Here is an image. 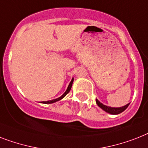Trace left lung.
I'll return each instance as SVG.
<instances>
[{"label": "left lung", "instance_id": "1", "mask_svg": "<svg viewBox=\"0 0 148 148\" xmlns=\"http://www.w3.org/2000/svg\"><path fill=\"white\" fill-rule=\"evenodd\" d=\"M96 103L98 106H99V107L101 108L103 110H104L105 112H108L109 114H112V115H118V114L121 113L123 111H125L127 107H128V106H129V103H128L127 105L124 106H122V107H118V108H115V107H110V106H107L103 105V103H101L98 100V99H96Z\"/></svg>", "mask_w": 148, "mask_h": 148}]
</instances>
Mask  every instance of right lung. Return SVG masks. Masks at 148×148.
I'll list each match as a JSON object with an SVG mask.
<instances>
[{
    "label": "right lung",
    "instance_id": "1",
    "mask_svg": "<svg viewBox=\"0 0 148 148\" xmlns=\"http://www.w3.org/2000/svg\"><path fill=\"white\" fill-rule=\"evenodd\" d=\"M73 81H74V78H72L70 84H69V85H68V89L66 90V91L64 92V94L62 95V96H61V97H58V98H57V99H52V100H49V101H43L42 103H45V104H49V103H55V102L59 101V100H61L62 99H63L64 97H65L66 95L68 94V93L70 92L71 89V86H72V84H73Z\"/></svg>",
    "mask_w": 148,
    "mask_h": 148
}]
</instances>
